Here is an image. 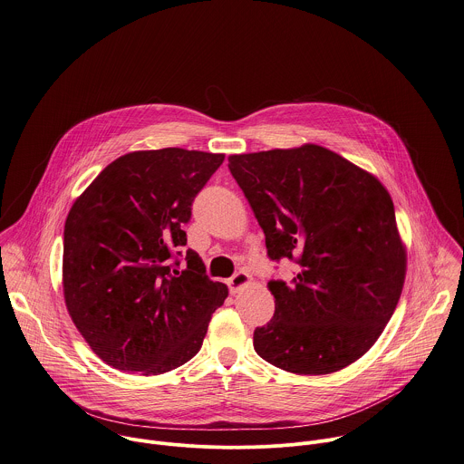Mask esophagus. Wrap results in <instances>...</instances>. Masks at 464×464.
<instances>
[{
  "mask_svg": "<svg viewBox=\"0 0 464 464\" xmlns=\"http://www.w3.org/2000/svg\"><path fill=\"white\" fill-rule=\"evenodd\" d=\"M250 283V276L246 272H237L228 279L230 294H237L241 288H245Z\"/></svg>",
  "mask_w": 464,
  "mask_h": 464,
  "instance_id": "obj_1",
  "label": "esophagus"
}]
</instances>
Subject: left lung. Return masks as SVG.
<instances>
[{
	"mask_svg": "<svg viewBox=\"0 0 464 464\" xmlns=\"http://www.w3.org/2000/svg\"><path fill=\"white\" fill-rule=\"evenodd\" d=\"M228 169L265 232L268 256L297 261L270 281L274 319L254 332L270 364L324 375L364 355L402 292L406 246L384 185L321 145L232 154Z\"/></svg>",
	"mask_w": 464,
	"mask_h": 464,
	"instance_id": "obj_1",
	"label": "left lung"
}]
</instances>
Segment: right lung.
Wrapping results in <instances>:
<instances>
[{
    "mask_svg": "<svg viewBox=\"0 0 464 464\" xmlns=\"http://www.w3.org/2000/svg\"><path fill=\"white\" fill-rule=\"evenodd\" d=\"M225 154L185 149L129 152L76 198L63 232V297L92 352L121 372L160 375L192 359L228 295L194 250L190 205ZM178 265V263H176Z\"/></svg>",
    "mask_w": 464,
    "mask_h": 464,
    "instance_id": "right-lung-1",
    "label": "right lung"
}]
</instances>
